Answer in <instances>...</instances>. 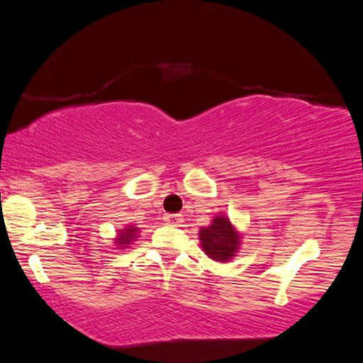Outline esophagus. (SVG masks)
Listing matches in <instances>:
<instances>
[{
    "mask_svg": "<svg viewBox=\"0 0 363 363\" xmlns=\"http://www.w3.org/2000/svg\"><path fill=\"white\" fill-rule=\"evenodd\" d=\"M163 220H165L168 225H180V223H183V215H180V213H170V215L163 216Z\"/></svg>",
    "mask_w": 363,
    "mask_h": 363,
    "instance_id": "1",
    "label": "esophagus"
}]
</instances>
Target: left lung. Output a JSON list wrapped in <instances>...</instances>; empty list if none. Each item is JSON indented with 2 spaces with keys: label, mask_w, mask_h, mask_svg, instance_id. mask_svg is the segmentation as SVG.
<instances>
[{
  "label": "left lung",
  "mask_w": 363,
  "mask_h": 363,
  "mask_svg": "<svg viewBox=\"0 0 363 363\" xmlns=\"http://www.w3.org/2000/svg\"><path fill=\"white\" fill-rule=\"evenodd\" d=\"M203 251L213 261L226 262L236 256L241 245V235L235 230L226 216H216L208 228L200 230Z\"/></svg>",
  "instance_id": "1"
}]
</instances>
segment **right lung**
<instances>
[{
    "mask_svg": "<svg viewBox=\"0 0 363 363\" xmlns=\"http://www.w3.org/2000/svg\"><path fill=\"white\" fill-rule=\"evenodd\" d=\"M137 231L138 230L135 226H128V230L118 231V236L116 238V242L118 246H121V250H122V247H125V245H130V241H133V238H137L135 236Z\"/></svg>",
    "mask_w": 363,
    "mask_h": 363,
    "instance_id": "1",
    "label": "right lung"
}]
</instances>
